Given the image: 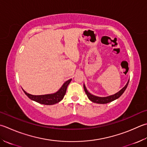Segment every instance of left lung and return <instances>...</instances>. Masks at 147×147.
Instances as JSON below:
<instances>
[{"label": "left lung", "instance_id": "left-lung-1", "mask_svg": "<svg viewBox=\"0 0 147 147\" xmlns=\"http://www.w3.org/2000/svg\"><path fill=\"white\" fill-rule=\"evenodd\" d=\"M129 81L127 82V84H126L119 92H117L116 94L111 95V96H108V97H97L96 96H94V95L91 94L90 92H88L87 89L85 87V84L83 85V88H84L85 92L86 94H87L88 98L90 99L92 102L98 103V104H106V103L110 102L114 100L119 98V97L122 96V94L124 92V91L125 90L126 88L127 87Z\"/></svg>", "mask_w": 147, "mask_h": 147}]
</instances>
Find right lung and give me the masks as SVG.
<instances>
[{"instance_id": "right-lung-1", "label": "right lung", "mask_w": 147, "mask_h": 147, "mask_svg": "<svg viewBox=\"0 0 147 147\" xmlns=\"http://www.w3.org/2000/svg\"><path fill=\"white\" fill-rule=\"evenodd\" d=\"M72 79H70L66 81L64 84L62 85L59 90L55 93L51 94H45V95H40V96H34L28 94L23 89L24 93L27 95L28 98L31 100H34L37 102H39L40 104L45 105H52L56 103H58L60 100H62L65 94L66 90L68 85L69 84Z\"/></svg>"}]
</instances>
